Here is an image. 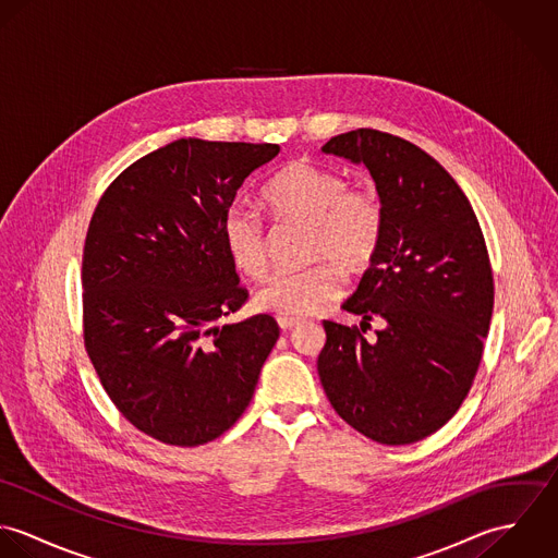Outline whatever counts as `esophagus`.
<instances>
[{
    "instance_id": "34e87169",
    "label": "esophagus",
    "mask_w": 558,
    "mask_h": 558,
    "mask_svg": "<svg viewBox=\"0 0 558 558\" xmlns=\"http://www.w3.org/2000/svg\"><path fill=\"white\" fill-rule=\"evenodd\" d=\"M277 322H279V328H281V330H290V328L299 326V319L279 318Z\"/></svg>"
}]
</instances>
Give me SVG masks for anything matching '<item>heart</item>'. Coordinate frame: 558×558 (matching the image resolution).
Wrapping results in <instances>:
<instances>
[{"mask_svg": "<svg viewBox=\"0 0 558 558\" xmlns=\"http://www.w3.org/2000/svg\"><path fill=\"white\" fill-rule=\"evenodd\" d=\"M262 202L277 221L310 226V259L303 270L275 272L255 294V305L279 318L299 319L337 301L345 272H365L385 234V206L376 191L348 184L339 169L310 159L283 165L264 186ZM221 234L240 272L259 279L268 270V240L262 219L244 208L223 217Z\"/></svg>", "mask_w": 558, "mask_h": 558, "instance_id": "1", "label": "heart"}]
</instances>
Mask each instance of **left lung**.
Wrapping results in <instances>:
<instances>
[{"mask_svg":"<svg viewBox=\"0 0 558 558\" xmlns=\"http://www.w3.org/2000/svg\"><path fill=\"white\" fill-rule=\"evenodd\" d=\"M324 153L363 162L385 206L376 259L343 310L324 319L318 356L335 412L380 445L438 432L469 396L494 307V275L477 215L451 173L418 146L374 129L341 133ZM388 322L374 340L364 326Z\"/></svg>","mask_w":558,"mask_h":558,"instance_id":"left-lung-1","label":"left lung"}]
</instances>
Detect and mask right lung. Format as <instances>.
<instances>
[{"label":"right lung","instance_id":"add662e5","mask_svg":"<svg viewBox=\"0 0 558 558\" xmlns=\"http://www.w3.org/2000/svg\"><path fill=\"white\" fill-rule=\"evenodd\" d=\"M277 144L178 140L129 165L92 215L81 262L83 343L140 432L199 447L253 398L279 339L272 316L217 326L248 301L221 226Z\"/></svg>","mask_w":558,"mask_h":558}]
</instances>
